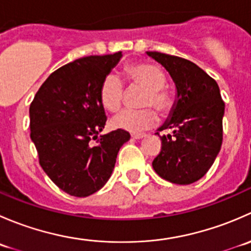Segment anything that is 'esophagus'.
<instances>
[{
    "label": "esophagus",
    "mask_w": 251,
    "mask_h": 251,
    "mask_svg": "<svg viewBox=\"0 0 251 251\" xmlns=\"http://www.w3.org/2000/svg\"><path fill=\"white\" fill-rule=\"evenodd\" d=\"M146 133H132L131 135V137L133 138V140H142V138L146 137Z\"/></svg>",
    "instance_id": "1"
}]
</instances>
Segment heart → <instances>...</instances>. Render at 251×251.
Listing matches in <instances>:
<instances>
[{
	"label": "heart",
	"instance_id": "1",
	"mask_svg": "<svg viewBox=\"0 0 251 251\" xmlns=\"http://www.w3.org/2000/svg\"><path fill=\"white\" fill-rule=\"evenodd\" d=\"M126 75L132 83L147 88L143 107L153 105L159 111H166L171 105V98L164 91L165 75L159 67L148 63L136 64L126 69ZM100 98L103 107L110 111H116L123 104L124 85L116 75L109 74L103 78L100 88ZM158 121L155 111L151 108L141 110H123L111 119V126L115 128L140 132L155 125Z\"/></svg>",
	"mask_w": 251,
	"mask_h": 251
}]
</instances>
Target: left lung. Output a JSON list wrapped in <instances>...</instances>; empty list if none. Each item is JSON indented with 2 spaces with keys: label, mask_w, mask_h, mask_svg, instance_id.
<instances>
[{
  "label": "left lung",
  "mask_w": 251,
  "mask_h": 251,
  "mask_svg": "<svg viewBox=\"0 0 251 251\" xmlns=\"http://www.w3.org/2000/svg\"><path fill=\"white\" fill-rule=\"evenodd\" d=\"M146 53L165 68L176 87L170 114L158 128L173 133L160 136L161 151L153 169L166 181L191 184L209 171L221 149L225 103L219 85L191 60Z\"/></svg>",
  "instance_id": "obj_1"
}]
</instances>
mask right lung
Listing matches in <instances>:
<instances>
[{
	"instance_id": "obj_1",
	"label": "right lung",
	"mask_w": 251,
	"mask_h": 251,
	"mask_svg": "<svg viewBox=\"0 0 251 251\" xmlns=\"http://www.w3.org/2000/svg\"><path fill=\"white\" fill-rule=\"evenodd\" d=\"M121 52L78 58L47 77L30 104V137L40 165L55 186L74 197L100 191L130 133L105 135L107 116L100 98L103 78L120 62ZM92 139H97L93 145Z\"/></svg>"
}]
</instances>
